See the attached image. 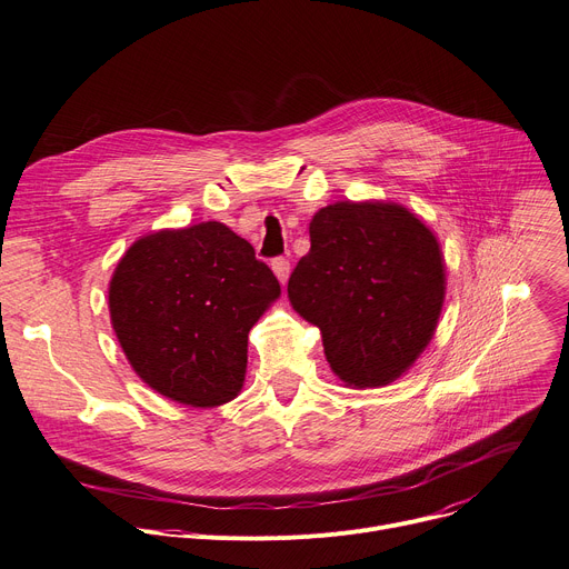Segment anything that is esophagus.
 Masks as SVG:
<instances>
[{
	"instance_id": "esophagus-1",
	"label": "esophagus",
	"mask_w": 569,
	"mask_h": 569,
	"mask_svg": "<svg viewBox=\"0 0 569 569\" xmlns=\"http://www.w3.org/2000/svg\"><path fill=\"white\" fill-rule=\"evenodd\" d=\"M271 269H273L276 278L284 284V282H287V278H289V259H284V257H276V259L271 261Z\"/></svg>"
}]
</instances>
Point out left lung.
I'll return each instance as SVG.
<instances>
[{
  "label": "left lung",
  "instance_id": "obj_1",
  "mask_svg": "<svg viewBox=\"0 0 569 569\" xmlns=\"http://www.w3.org/2000/svg\"><path fill=\"white\" fill-rule=\"evenodd\" d=\"M310 252L287 293L321 330L323 353L348 387L401 378L435 335L447 291L440 241L397 202H335L310 223Z\"/></svg>",
  "mask_w": 569,
  "mask_h": 569
}]
</instances>
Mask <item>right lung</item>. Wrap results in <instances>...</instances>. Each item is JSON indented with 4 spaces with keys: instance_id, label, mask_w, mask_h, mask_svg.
Wrapping results in <instances>:
<instances>
[{
    "instance_id": "right-lung-1",
    "label": "right lung",
    "mask_w": 569,
    "mask_h": 569,
    "mask_svg": "<svg viewBox=\"0 0 569 569\" xmlns=\"http://www.w3.org/2000/svg\"><path fill=\"white\" fill-rule=\"evenodd\" d=\"M278 296L254 248L207 221L129 246L109 282V312L143 382L182 406L216 408L241 391L248 332Z\"/></svg>"
}]
</instances>
